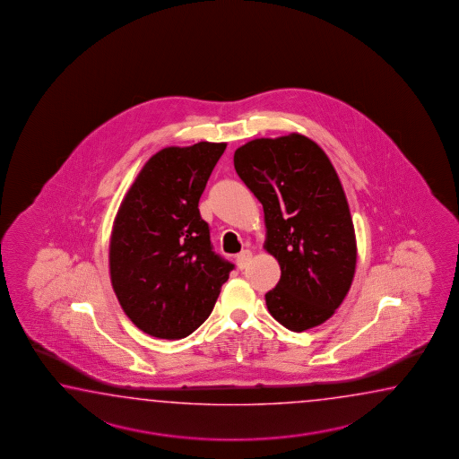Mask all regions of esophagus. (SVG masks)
Segmentation results:
<instances>
[{
    "instance_id": "34e87169",
    "label": "esophagus",
    "mask_w": 459,
    "mask_h": 459,
    "mask_svg": "<svg viewBox=\"0 0 459 459\" xmlns=\"http://www.w3.org/2000/svg\"><path fill=\"white\" fill-rule=\"evenodd\" d=\"M251 259H253V253L249 249H244L236 255V264L239 269H244L247 264L251 263Z\"/></svg>"
}]
</instances>
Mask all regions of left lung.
<instances>
[{
    "label": "left lung",
    "mask_w": 459,
    "mask_h": 459,
    "mask_svg": "<svg viewBox=\"0 0 459 459\" xmlns=\"http://www.w3.org/2000/svg\"><path fill=\"white\" fill-rule=\"evenodd\" d=\"M234 169L263 204L264 249L281 265L265 293L269 313L290 332L332 316L350 292L356 236L340 177L312 139L261 137L238 147Z\"/></svg>",
    "instance_id": "1"
}]
</instances>
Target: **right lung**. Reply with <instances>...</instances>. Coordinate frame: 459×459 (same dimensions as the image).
Masks as SVG:
<instances>
[{
	"mask_svg": "<svg viewBox=\"0 0 459 459\" xmlns=\"http://www.w3.org/2000/svg\"><path fill=\"white\" fill-rule=\"evenodd\" d=\"M226 143L166 147L147 160L117 210L109 275L139 330L180 340L205 322L234 265L213 251L198 202Z\"/></svg>",
	"mask_w": 459,
	"mask_h": 459,
	"instance_id": "right-lung-1",
	"label": "right lung"
}]
</instances>
